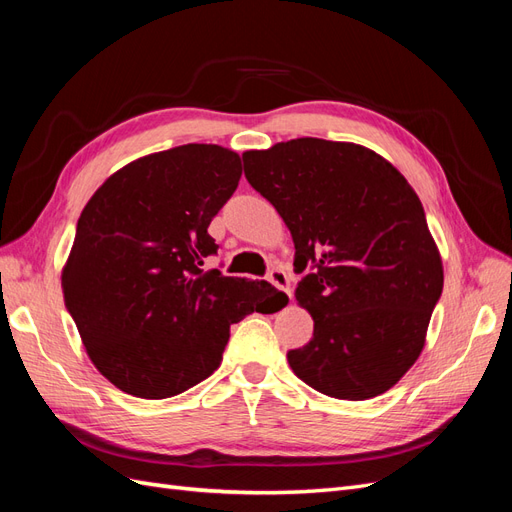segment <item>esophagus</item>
Wrapping results in <instances>:
<instances>
[{"instance_id": "obj_1", "label": "esophagus", "mask_w": 512, "mask_h": 512, "mask_svg": "<svg viewBox=\"0 0 512 512\" xmlns=\"http://www.w3.org/2000/svg\"><path fill=\"white\" fill-rule=\"evenodd\" d=\"M269 282H271L277 290H282L288 299H292V294H290V282H288V275H286L284 269L273 267V269L269 271Z\"/></svg>"}]
</instances>
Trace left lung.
Wrapping results in <instances>:
<instances>
[{"mask_svg":"<svg viewBox=\"0 0 512 512\" xmlns=\"http://www.w3.org/2000/svg\"><path fill=\"white\" fill-rule=\"evenodd\" d=\"M245 177L282 215L305 271L294 297L312 342L288 352L318 393L361 401L423 352L444 269L421 200L399 170L354 143L292 138L243 153Z\"/></svg>","mask_w":512,"mask_h":512,"instance_id":"obj_1","label":"left lung"}]
</instances>
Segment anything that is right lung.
<instances>
[{"label": "right lung", "mask_w": 512, "mask_h": 512, "mask_svg": "<svg viewBox=\"0 0 512 512\" xmlns=\"http://www.w3.org/2000/svg\"><path fill=\"white\" fill-rule=\"evenodd\" d=\"M241 170L232 149L181 145L119 168L85 205L61 290L91 363L119 391L192 389L220 367L230 324L288 301L269 282L200 269Z\"/></svg>", "instance_id": "add662e5"}]
</instances>
